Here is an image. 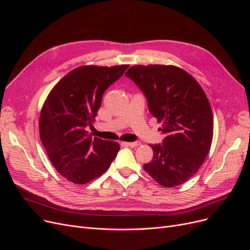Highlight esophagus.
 <instances>
[{
  "label": "esophagus",
  "instance_id": "34e87169",
  "mask_svg": "<svg viewBox=\"0 0 250 250\" xmlns=\"http://www.w3.org/2000/svg\"><path fill=\"white\" fill-rule=\"evenodd\" d=\"M125 145L128 146V147H132V148H135V147H138L141 145V142L139 141H136V142H129V143H124Z\"/></svg>",
  "mask_w": 250,
  "mask_h": 250
}]
</instances>
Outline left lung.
Here are the masks:
<instances>
[{"mask_svg": "<svg viewBox=\"0 0 250 250\" xmlns=\"http://www.w3.org/2000/svg\"><path fill=\"white\" fill-rule=\"evenodd\" d=\"M125 76L145 95L165 136L151 145L153 160L144 169L162 187L182 185L198 172L211 148L214 121L206 93L191 75L174 65H135Z\"/></svg>", "mask_w": 250, "mask_h": 250, "instance_id": "left-lung-1", "label": "left lung"}]
</instances>
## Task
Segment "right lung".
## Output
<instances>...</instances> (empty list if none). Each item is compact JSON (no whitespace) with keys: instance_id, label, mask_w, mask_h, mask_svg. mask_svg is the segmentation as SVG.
<instances>
[{"instance_id":"right-lung-1","label":"right lung","mask_w":250,"mask_h":250,"mask_svg":"<svg viewBox=\"0 0 250 250\" xmlns=\"http://www.w3.org/2000/svg\"><path fill=\"white\" fill-rule=\"evenodd\" d=\"M128 65H83L65 75L50 91L39 118V135L58 172L76 185L103 174L114 160L116 142L92 138V126L102 96Z\"/></svg>"}]
</instances>
